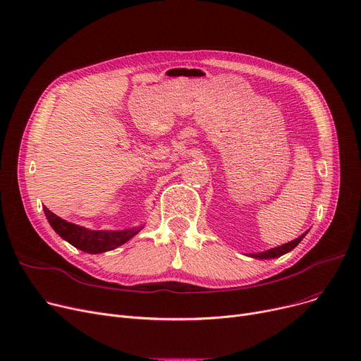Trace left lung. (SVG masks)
I'll use <instances>...</instances> for the list:
<instances>
[{
    "mask_svg": "<svg viewBox=\"0 0 361 361\" xmlns=\"http://www.w3.org/2000/svg\"><path fill=\"white\" fill-rule=\"evenodd\" d=\"M307 234V231L305 233V234H301L298 238H295V240H293V241H290V243H286V244H282V245H278V247H275V249H271V250H267V252H262V253H253V255H250V257H255V259H274V257H279V256H282V255H286V253H288V252H291L293 249H295V245L305 238V235Z\"/></svg>",
    "mask_w": 361,
    "mask_h": 361,
    "instance_id": "obj_1",
    "label": "left lung"
}]
</instances>
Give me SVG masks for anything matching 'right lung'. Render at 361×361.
Here are the masks:
<instances>
[{
	"instance_id": "add662e5",
	"label": "right lung",
	"mask_w": 361,
	"mask_h": 361,
	"mask_svg": "<svg viewBox=\"0 0 361 361\" xmlns=\"http://www.w3.org/2000/svg\"><path fill=\"white\" fill-rule=\"evenodd\" d=\"M44 211L49 225L56 234L63 240L68 241L71 245H74L75 249L90 255H98L117 249L143 228V226H140V228H130L121 231H94L61 219L60 216L52 214L48 207H44Z\"/></svg>"
}]
</instances>
